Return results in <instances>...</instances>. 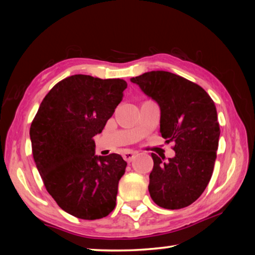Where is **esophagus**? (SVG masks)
Returning a JSON list of instances; mask_svg holds the SVG:
<instances>
[{
  "label": "esophagus",
  "mask_w": 255,
  "mask_h": 255,
  "mask_svg": "<svg viewBox=\"0 0 255 255\" xmlns=\"http://www.w3.org/2000/svg\"><path fill=\"white\" fill-rule=\"evenodd\" d=\"M123 157H124L125 161H127V162L129 163V162H131L132 159L136 157V153H133V152H126V153H124Z\"/></svg>",
  "instance_id": "34e87169"
}]
</instances>
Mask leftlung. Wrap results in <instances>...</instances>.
Segmentation results:
<instances>
[{"label":"left lung","instance_id":"left-lung-1","mask_svg":"<svg viewBox=\"0 0 255 255\" xmlns=\"http://www.w3.org/2000/svg\"><path fill=\"white\" fill-rule=\"evenodd\" d=\"M161 108V133L174 141L175 156L164 161L152 153L148 191L165 209L195 202L213 175L221 129L213 99L200 85L173 73L152 71L130 79Z\"/></svg>","mask_w":255,"mask_h":255}]
</instances>
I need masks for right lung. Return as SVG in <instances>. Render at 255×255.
Returning <instances> with one entry per match:
<instances>
[{"label":"right lung","mask_w":255,"mask_h":255,"mask_svg":"<svg viewBox=\"0 0 255 255\" xmlns=\"http://www.w3.org/2000/svg\"><path fill=\"white\" fill-rule=\"evenodd\" d=\"M127 88L120 79L72 75L46 94L30 127L34 163L46 190L74 217L100 219L116 207L127 162L94 155L100 133Z\"/></svg>","instance_id":"add662e5"}]
</instances>
